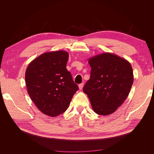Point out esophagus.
<instances>
[{"label": "esophagus", "instance_id": "esophagus-1", "mask_svg": "<svg viewBox=\"0 0 154 154\" xmlns=\"http://www.w3.org/2000/svg\"><path fill=\"white\" fill-rule=\"evenodd\" d=\"M83 85H84V83H80V84L79 85V88H80V90H82V88H83Z\"/></svg>", "mask_w": 154, "mask_h": 154}]
</instances>
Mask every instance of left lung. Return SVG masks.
<instances>
[{
	"label": "left lung",
	"mask_w": 154,
	"mask_h": 154,
	"mask_svg": "<svg viewBox=\"0 0 154 154\" xmlns=\"http://www.w3.org/2000/svg\"><path fill=\"white\" fill-rule=\"evenodd\" d=\"M91 77L83 91L92 109L99 115L114 113L127 98L134 82L130 63L118 55L106 53L88 60Z\"/></svg>",
	"instance_id": "obj_1"
}]
</instances>
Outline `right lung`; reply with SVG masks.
I'll return each instance as SVG.
<instances>
[{"label":"right lung","instance_id":"obj_1","mask_svg":"<svg viewBox=\"0 0 154 154\" xmlns=\"http://www.w3.org/2000/svg\"><path fill=\"white\" fill-rule=\"evenodd\" d=\"M69 54L58 51L39 56L27 67V92L42 112L55 117L66 111L78 90L66 68Z\"/></svg>","mask_w":154,"mask_h":154}]
</instances>
